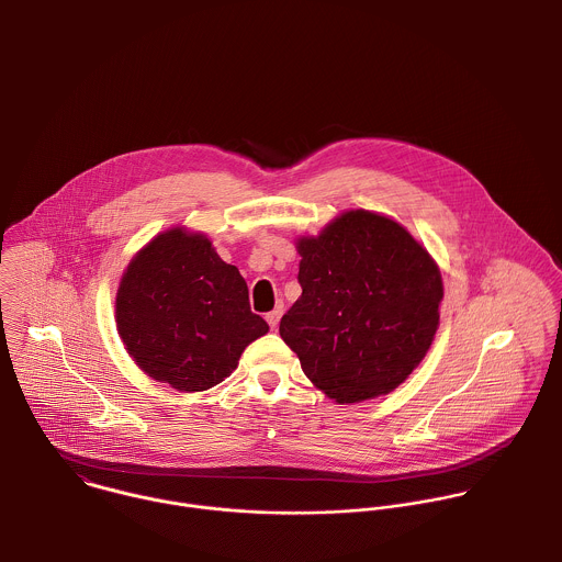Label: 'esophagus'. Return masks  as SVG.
<instances>
[{
    "instance_id": "34e87169",
    "label": "esophagus",
    "mask_w": 562,
    "mask_h": 562,
    "mask_svg": "<svg viewBox=\"0 0 562 562\" xmlns=\"http://www.w3.org/2000/svg\"><path fill=\"white\" fill-rule=\"evenodd\" d=\"M281 316H283V310H281V307H277V310H272V312H268V314H266V322L270 324V328H277V324L281 321Z\"/></svg>"
}]
</instances>
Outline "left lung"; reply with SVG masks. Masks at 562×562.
I'll return each instance as SVG.
<instances>
[{"label": "left lung", "instance_id": "obj_1", "mask_svg": "<svg viewBox=\"0 0 562 562\" xmlns=\"http://www.w3.org/2000/svg\"><path fill=\"white\" fill-rule=\"evenodd\" d=\"M301 299L279 333L335 402L390 394L432 344L443 299L430 255L398 223L346 212L299 241Z\"/></svg>", "mask_w": 562, "mask_h": 562}]
</instances>
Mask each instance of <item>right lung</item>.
Wrapping results in <instances>:
<instances>
[{
    "instance_id": "obj_1",
    "label": "right lung",
    "mask_w": 562,
    "mask_h": 562,
    "mask_svg": "<svg viewBox=\"0 0 562 562\" xmlns=\"http://www.w3.org/2000/svg\"><path fill=\"white\" fill-rule=\"evenodd\" d=\"M116 326L134 361L179 392L218 385L238 368L244 348L268 333L250 312L240 270L205 236L181 229L132 259L116 294Z\"/></svg>"
}]
</instances>
